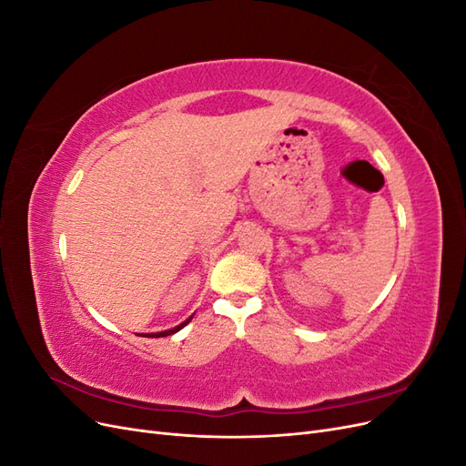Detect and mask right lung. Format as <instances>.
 I'll use <instances>...</instances> for the list:
<instances>
[{
  "instance_id": "add662e5",
  "label": "right lung",
  "mask_w": 466,
  "mask_h": 466,
  "mask_svg": "<svg viewBox=\"0 0 466 466\" xmlns=\"http://www.w3.org/2000/svg\"><path fill=\"white\" fill-rule=\"evenodd\" d=\"M190 320H192V317H190V319H187L185 322H180L178 327H175V329H171V330H163V332H149V334H142V336H146V338H161V336H171V334L178 332L180 329H185Z\"/></svg>"
}]
</instances>
